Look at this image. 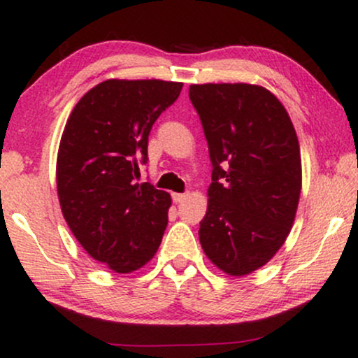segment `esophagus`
I'll use <instances>...</instances> for the list:
<instances>
[{
    "mask_svg": "<svg viewBox=\"0 0 358 358\" xmlns=\"http://www.w3.org/2000/svg\"><path fill=\"white\" fill-rule=\"evenodd\" d=\"M187 196L188 193H171V199H173L175 203H182Z\"/></svg>",
    "mask_w": 358,
    "mask_h": 358,
    "instance_id": "obj_1",
    "label": "esophagus"
}]
</instances>
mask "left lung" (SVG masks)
I'll list each match as a JSON object with an SVG mask.
<instances>
[{"instance_id": "8db88e82", "label": "left lung", "mask_w": 358, "mask_h": 358, "mask_svg": "<svg viewBox=\"0 0 358 358\" xmlns=\"http://www.w3.org/2000/svg\"><path fill=\"white\" fill-rule=\"evenodd\" d=\"M188 96L212 162L200 244L217 268L244 276L264 266L293 227L301 193L296 131L259 85H190Z\"/></svg>"}]
</instances>
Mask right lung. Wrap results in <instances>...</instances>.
Wrapping results in <instances>:
<instances>
[{
    "label": "right lung",
    "instance_id": "right-lung-1",
    "mask_svg": "<svg viewBox=\"0 0 358 358\" xmlns=\"http://www.w3.org/2000/svg\"><path fill=\"white\" fill-rule=\"evenodd\" d=\"M182 82H101L73 108L57 156V192L69 227L90 257L133 273L155 256L168 225L170 193L136 183L155 121Z\"/></svg>",
    "mask_w": 358,
    "mask_h": 358
}]
</instances>
